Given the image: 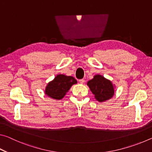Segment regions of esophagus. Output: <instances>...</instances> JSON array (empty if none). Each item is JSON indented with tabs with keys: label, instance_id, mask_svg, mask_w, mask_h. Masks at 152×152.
Instances as JSON below:
<instances>
[{
	"label": "esophagus",
	"instance_id": "34e87169",
	"mask_svg": "<svg viewBox=\"0 0 152 152\" xmlns=\"http://www.w3.org/2000/svg\"><path fill=\"white\" fill-rule=\"evenodd\" d=\"M84 82H85V80H84V79H81V80H79V82L80 84H84Z\"/></svg>",
	"mask_w": 152,
	"mask_h": 152
}]
</instances>
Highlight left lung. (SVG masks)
I'll return each instance as SVG.
<instances>
[{
	"instance_id": "1",
	"label": "left lung",
	"mask_w": 152,
	"mask_h": 152,
	"mask_svg": "<svg viewBox=\"0 0 152 152\" xmlns=\"http://www.w3.org/2000/svg\"><path fill=\"white\" fill-rule=\"evenodd\" d=\"M95 99L100 102H105L114 96L115 88L116 86L109 79L100 74L94 75L93 78L87 82Z\"/></svg>"
}]
</instances>
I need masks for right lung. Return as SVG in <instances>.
I'll return each instance as SVG.
<instances>
[{
    "mask_svg": "<svg viewBox=\"0 0 152 152\" xmlns=\"http://www.w3.org/2000/svg\"><path fill=\"white\" fill-rule=\"evenodd\" d=\"M77 80L72 76L58 74L53 80L49 82L45 89V94L51 99L61 100Z\"/></svg>",
    "mask_w": 152,
    "mask_h": 152,
    "instance_id": "add662e5",
    "label": "right lung"
}]
</instances>
